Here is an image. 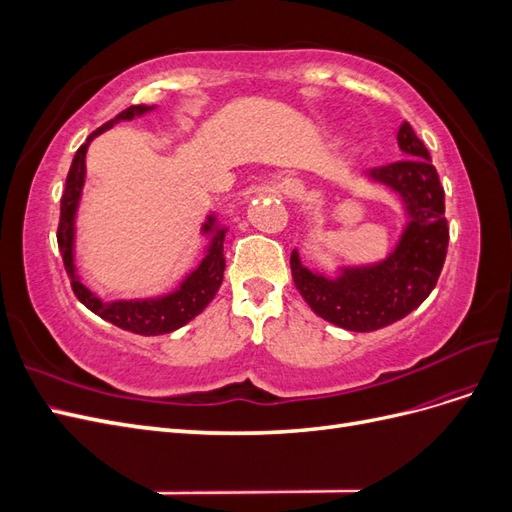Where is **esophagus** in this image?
I'll return each instance as SVG.
<instances>
[{
    "instance_id": "34e87169",
    "label": "esophagus",
    "mask_w": 512,
    "mask_h": 512,
    "mask_svg": "<svg viewBox=\"0 0 512 512\" xmlns=\"http://www.w3.org/2000/svg\"><path fill=\"white\" fill-rule=\"evenodd\" d=\"M280 188H282V192H284L286 196H290V198H297V196H303V192H305V188H303V183H301V181H297V179H282V183H280Z\"/></svg>"
}]
</instances>
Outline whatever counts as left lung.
I'll return each mask as SVG.
<instances>
[{
    "instance_id": "left-lung-1",
    "label": "left lung",
    "mask_w": 512,
    "mask_h": 512,
    "mask_svg": "<svg viewBox=\"0 0 512 512\" xmlns=\"http://www.w3.org/2000/svg\"><path fill=\"white\" fill-rule=\"evenodd\" d=\"M397 143L408 158L367 173L406 205L410 222L395 250L378 265L346 267L335 280L303 267L297 250L290 254L301 297L320 318L346 331H376L408 316L436 288L444 267L448 224L438 170L408 121L401 123Z\"/></svg>"
}]
</instances>
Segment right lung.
Instances as JSON below:
<instances>
[{"label": "right lung", "mask_w": 512, "mask_h": 512, "mask_svg": "<svg viewBox=\"0 0 512 512\" xmlns=\"http://www.w3.org/2000/svg\"><path fill=\"white\" fill-rule=\"evenodd\" d=\"M153 106L136 104L121 111L115 119L106 121L96 132L87 136V141L76 151L72 160V166L68 170L66 179V190L61 194V215H59V226H57V245L61 258H64V267L70 277V286L87 309L98 314L100 318L113 322L115 327L138 333V335H164L183 327L185 322L196 318L203 309L213 301L215 292L220 290V284L224 280V269H226V258H224V237L226 228H215V218L209 215L203 230L211 235V243L207 256L200 262L198 269L192 271L185 277L183 284L175 290L166 294L160 299H143V301H113L104 303L100 301L94 292L87 286L81 284L79 275H76L74 267V215L79 209V200L85 183V153L89 143L94 141L98 134L108 130L117 121L132 119L136 115H143L151 111Z\"/></svg>", "instance_id": "obj_1"}]
</instances>
